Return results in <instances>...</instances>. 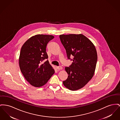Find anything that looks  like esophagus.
<instances>
[{
	"mask_svg": "<svg viewBox=\"0 0 120 120\" xmlns=\"http://www.w3.org/2000/svg\"><path fill=\"white\" fill-rule=\"evenodd\" d=\"M56 68L57 70H61L63 69V68L61 66H56Z\"/></svg>",
	"mask_w": 120,
	"mask_h": 120,
	"instance_id": "1",
	"label": "esophagus"
}]
</instances>
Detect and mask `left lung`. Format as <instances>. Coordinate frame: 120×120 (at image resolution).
<instances>
[{"instance_id": "1", "label": "left lung", "mask_w": 120, "mask_h": 120, "mask_svg": "<svg viewBox=\"0 0 120 120\" xmlns=\"http://www.w3.org/2000/svg\"><path fill=\"white\" fill-rule=\"evenodd\" d=\"M59 38L65 49L67 56L74 58L69 67H65L68 76L63 81L64 86L71 91L84 86L93 77L98 60L95 47L86 36L82 34L60 35Z\"/></svg>"}]
</instances>
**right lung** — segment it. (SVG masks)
<instances>
[{
  "label": "right lung",
  "mask_w": 120,
  "mask_h": 120,
  "mask_svg": "<svg viewBox=\"0 0 120 120\" xmlns=\"http://www.w3.org/2000/svg\"><path fill=\"white\" fill-rule=\"evenodd\" d=\"M54 36L38 34L29 38L22 47L19 65L22 75L28 82L35 87L44 85L55 71L49 61L46 47Z\"/></svg>",
  "instance_id": "1"
}]
</instances>
